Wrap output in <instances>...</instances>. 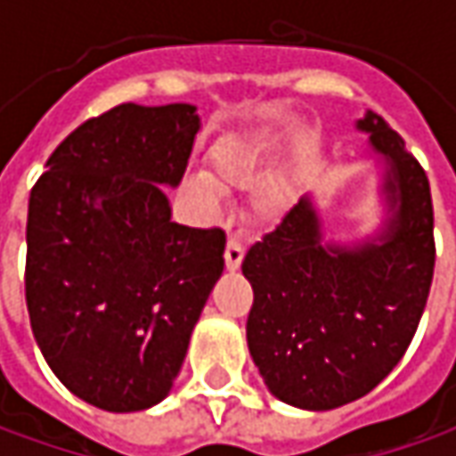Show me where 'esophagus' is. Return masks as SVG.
<instances>
[{"mask_svg":"<svg viewBox=\"0 0 456 456\" xmlns=\"http://www.w3.org/2000/svg\"><path fill=\"white\" fill-rule=\"evenodd\" d=\"M240 261H243V243L236 236H231L228 238V246H225V266L231 272H236L238 266H240Z\"/></svg>","mask_w":456,"mask_h":456,"instance_id":"obj_1","label":"esophagus"}]
</instances>
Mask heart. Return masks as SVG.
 I'll list each match as a JSON object with an SVG mask.
<instances>
[{
  "mask_svg": "<svg viewBox=\"0 0 456 456\" xmlns=\"http://www.w3.org/2000/svg\"><path fill=\"white\" fill-rule=\"evenodd\" d=\"M273 162V144L266 136H248L228 142L210 157V175H195L187 180V192L208 216L220 213L218 190L254 187ZM291 200L287 183H269L256 195V213L264 220L279 218Z\"/></svg>",
  "mask_w": 456,
  "mask_h": 456,
  "instance_id": "heart-1",
  "label": "heart"
}]
</instances>
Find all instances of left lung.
Returning <instances> with one entry per match:
<instances>
[{"instance_id": "obj_1", "label": "left lung", "mask_w": 456, "mask_h": 456, "mask_svg": "<svg viewBox=\"0 0 456 456\" xmlns=\"http://www.w3.org/2000/svg\"><path fill=\"white\" fill-rule=\"evenodd\" d=\"M386 159L394 218L355 248L322 246L320 218L302 198L248 248L254 287L246 338L276 398L327 411L370 394L409 350L434 279L429 177L406 142L373 111L358 121Z\"/></svg>"}]
</instances>
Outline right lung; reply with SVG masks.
I'll list each match as a JSON object with an SVG mask.
<instances>
[{
	"label": "right lung",
	"mask_w": 456,
	"mask_h": 456,
	"mask_svg": "<svg viewBox=\"0 0 456 456\" xmlns=\"http://www.w3.org/2000/svg\"><path fill=\"white\" fill-rule=\"evenodd\" d=\"M200 118L121 103L47 159L27 208L25 299L47 365L103 411L159 403L223 273L225 233L172 223Z\"/></svg>",
	"instance_id": "1"
}]
</instances>
